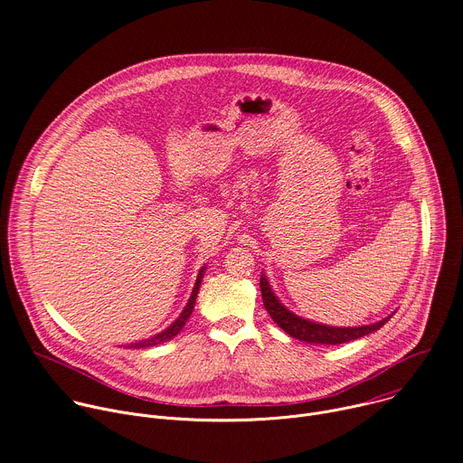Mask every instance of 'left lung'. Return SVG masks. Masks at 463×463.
<instances>
[{
	"label": "left lung",
	"mask_w": 463,
	"mask_h": 463,
	"mask_svg": "<svg viewBox=\"0 0 463 463\" xmlns=\"http://www.w3.org/2000/svg\"><path fill=\"white\" fill-rule=\"evenodd\" d=\"M260 289H261V298L263 306H266V311L271 315V318L284 329L286 334L291 337L304 341V343H313V345H343L350 343L355 339H361L381 326H384L390 318H383L375 324H366V326H357V327H337V326H326V324H317L311 320H306L295 313H291L280 300L275 297L266 275L260 277Z\"/></svg>",
	"instance_id": "obj_1"
}]
</instances>
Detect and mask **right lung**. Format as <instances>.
<instances>
[{"instance_id": "obj_1", "label": "right lung", "mask_w": 463, "mask_h": 463, "mask_svg": "<svg viewBox=\"0 0 463 463\" xmlns=\"http://www.w3.org/2000/svg\"><path fill=\"white\" fill-rule=\"evenodd\" d=\"M205 269L207 268H202V271H200V275H197V279H195V284H194V289H192V295H190V298H188V302H186V306H184V309L181 311V315L166 327V329H163V332H159V334H156L154 337H150V339H145V341H139V343H131V345H128V348H136V350H139V348H150V346H157V345H161V343H166V341H170V339H174L181 329H183V326L186 324V320H188V317H190V313H192V309H194V304H195V298H197V291H200V286H202V280H203V273H205Z\"/></svg>"}]
</instances>
